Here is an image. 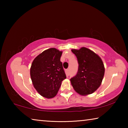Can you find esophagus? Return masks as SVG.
I'll return each mask as SVG.
<instances>
[{
	"instance_id": "obj_1",
	"label": "esophagus",
	"mask_w": 128,
	"mask_h": 128,
	"mask_svg": "<svg viewBox=\"0 0 128 128\" xmlns=\"http://www.w3.org/2000/svg\"><path fill=\"white\" fill-rule=\"evenodd\" d=\"M66 75L68 76L69 74V69H66Z\"/></svg>"
}]
</instances>
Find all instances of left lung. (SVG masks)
<instances>
[{"label": "left lung", "mask_w": 128, "mask_h": 128, "mask_svg": "<svg viewBox=\"0 0 128 128\" xmlns=\"http://www.w3.org/2000/svg\"><path fill=\"white\" fill-rule=\"evenodd\" d=\"M77 57L78 69L70 81L74 89L82 95L92 94L101 85L104 67L100 58L90 50L82 47L72 50Z\"/></svg>", "instance_id": "1"}]
</instances>
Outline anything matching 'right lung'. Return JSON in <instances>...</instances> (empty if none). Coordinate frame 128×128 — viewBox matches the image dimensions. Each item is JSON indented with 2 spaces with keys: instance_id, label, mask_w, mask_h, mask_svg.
<instances>
[{
  "instance_id": "obj_1",
  "label": "right lung",
  "mask_w": 128,
  "mask_h": 128,
  "mask_svg": "<svg viewBox=\"0 0 128 128\" xmlns=\"http://www.w3.org/2000/svg\"><path fill=\"white\" fill-rule=\"evenodd\" d=\"M62 52L55 48L45 50L34 59L30 68L33 86L39 94L46 98L57 94L66 75L60 62Z\"/></svg>"
}]
</instances>
